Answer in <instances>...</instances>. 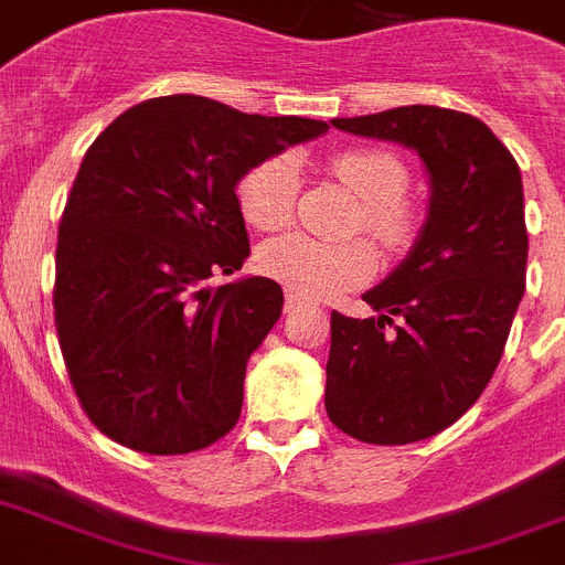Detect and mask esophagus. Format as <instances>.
<instances>
[{
  "instance_id": "esophagus-1",
  "label": "esophagus",
  "mask_w": 565,
  "mask_h": 565,
  "mask_svg": "<svg viewBox=\"0 0 565 565\" xmlns=\"http://www.w3.org/2000/svg\"><path fill=\"white\" fill-rule=\"evenodd\" d=\"M303 303H307V298H303V295H298V292H292V289H287V295H284V307H287V312H292V309L303 307Z\"/></svg>"
}]
</instances>
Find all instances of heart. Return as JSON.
Masks as SVG:
<instances>
[{"label":"heart","mask_w":565,"mask_h":565,"mask_svg":"<svg viewBox=\"0 0 565 565\" xmlns=\"http://www.w3.org/2000/svg\"><path fill=\"white\" fill-rule=\"evenodd\" d=\"M332 171L363 200L360 222L385 247L408 245L414 236V211L403 200L408 171L399 157L385 149H345L332 157ZM301 191V166L292 154H276L256 162L242 180L236 196L242 216L258 231L289 225ZM264 276L307 298H329L360 287L377 270V253L369 242H320L307 233L273 238L258 253Z\"/></svg>","instance_id":"b5f03b06"}]
</instances>
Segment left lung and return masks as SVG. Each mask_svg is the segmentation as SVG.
<instances>
[{
  "label": "left lung",
  "instance_id": "8db88e82",
  "mask_svg": "<svg viewBox=\"0 0 565 565\" xmlns=\"http://www.w3.org/2000/svg\"><path fill=\"white\" fill-rule=\"evenodd\" d=\"M332 126L405 146L428 171L419 236L363 295L377 318L332 312L323 396L343 434L411 445L450 428L504 354L530 253L521 171L479 118L456 109L396 106Z\"/></svg>",
  "mask_w": 565,
  "mask_h": 565
}]
</instances>
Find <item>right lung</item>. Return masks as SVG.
Instances as JSON below:
<instances>
[{
    "label": "right lung",
    "mask_w": 565,
    "mask_h": 565,
    "mask_svg": "<svg viewBox=\"0 0 565 565\" xmlns=\"http://www.w3.org/2000/svg\"><path fill=\"white\" fill-rule=\"evenodd\" d=\"M323 120L264 118L200 95L126 109L81 162L55 250V329L86 416L151 456L202 450L236 425L247 360L284 292L250 256L238 180Z\"/></svg>",
    "instance_id": "1"
}]
</instances>
